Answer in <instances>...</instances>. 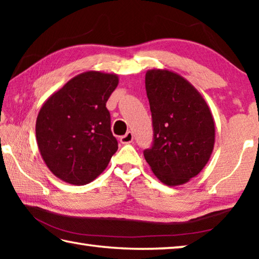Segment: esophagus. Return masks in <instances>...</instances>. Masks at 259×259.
I'll return each mask as SVG.
<instances>
[{"mask_svg":"<svg viewBox=\"0 0 259 259\" xmlns=\"http://www.w3.org/2000/svg\"><path fill=\"white\" fill-rule=\"evenodd\" d=\"M133 140H134V135H133V133H131V131H128V133H126L124 136H122V137L120 138V142L122 144L133 143Z\"/></svg>","mask_w":259,"mask_h":259,"instance_id":"34e87169","label":"esophagus"}]
</instances>
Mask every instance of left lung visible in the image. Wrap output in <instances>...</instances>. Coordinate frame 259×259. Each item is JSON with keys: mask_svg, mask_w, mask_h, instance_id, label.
Masks as SVG:
<instances>
[{"mask_svg": "<svg viewBox=\"0 0 259 259\" xmlns=\"http://www.w3.org/2000/svg\"><path fill=\"white\" fill-rule=\"evenodd\" d=\"M145 87L154 142L144 156L164 185H183L211 156L216 134L211 111L186 78L169 69H148Z\"/></svg>", "mask_w": 259, "mask_h": 259, "instance_id": "left-lung-1", "label": "left lung"}]
</instances>
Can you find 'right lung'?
I'll list each match as a JSON object with an SVG mask.
<instances>
[{"label": "right lung", "mask_w": 259, "mask_h": 259, "mask_svg": "<svg viewBox=\"0 0 259 259\" xmlns=\"http://www.w3.org/2000/svg\"><path fill=\"white\" fill-rule=\"evenodd\" d=\"M119 84L114 73L88 71L52 94L37 114L38 151L57 178L85 185L102 174L117 151L106 108Z\"/></svg>", "instance_id": "obj_1"}]
</instances>
